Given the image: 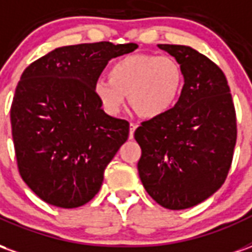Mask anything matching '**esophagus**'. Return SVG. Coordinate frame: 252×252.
I'll return each mask as SVG.
<instances>
[{
	"label": "esophagus",
	"mask_w": 252,
	"mask_h": 252,
	"mask_svg": "<svg viewBox=\"0 0 252 252\" xmlns=\"http://www.w3.org/2000/svg\"><path fill=\"white\" fill-rule=\"evenodd\" d=\"M135 129H136V126H135L133 123H131V124H129V139L133 137V132H135Z\"/></svg>",
	"instance_id": "34e87169"
}]
</instances>
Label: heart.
<instances>
[{"label":"heart","instance_id":"obj_1","mask_svg":"<svg viewBox=\"0 0 252 252\" xmlns=\"http://www.w3.org/2000/svg\"><path fill=\"white\" fill-rule=\"evenodd\" d=\"M109 79L99 78L93 92L101 108L110 116L119 115L126 95L146 119L166 115L180 98L185 75L174 58L135 54L116 61Z\"/></svg>","mask_w":252,"mask_h":252}]
</instances>
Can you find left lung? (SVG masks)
<instances>
[{"label": "left lung", "mask_w": 252, "mask_h": 252, "mask_svg": "<svg viewBox=\"0 0 252 252\" xmlns=\"http://www.w3.org/2000/svg\"><path fill=\"white\" fill-rule=\"evenodd\" d=\"M180 63L185 83L174 108L135 131L144 189L159 205L181 211L221 188L236 144V115L227 78L194 48L158 44Z\"/></svg>", "instance_id": "obj_1"}]
</instances>
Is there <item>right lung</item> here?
Returning a JSON list of instances; mask_svg holds the SVG:
<instances>
[{"mask_svg":"<svg viewBox=\"0 0 252 252\" xmlns=\"http://www.w3.org/2000/svg\"><path fill=\"white\" fill-rule=\"evenodd\" d=\"M137 44L109 41L59 47L23 72L10 108L21 178L39 198L59 208L85 205L129 135V123L106 115L94 82L110 59Z\"/></svg>","mask_w":252,"mask_h":252,"instance_id":"obj_1","label":"right lung"}]
</instances>
